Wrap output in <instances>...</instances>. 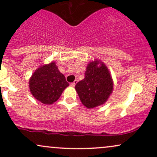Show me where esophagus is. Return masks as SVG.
Instances as JSON below:
<instances>
[{
    "instance_id": "1",
    "label": "esophagus",
    "mask_w": 157,
    "mask_h": 157,
    "mask_svg": "<svg viewBox=\"0 0 157 157\" xmlns=\"http://www.w3.org/2000/svg\"><path fill=\"white\" fill-rule=\"evenodd\" d=\"M77 82H78V80H75V81H74L73 82H71V86H72V87H74V86H75V85H76V84L77 83Z\"/></svg>"
}]
</instances>
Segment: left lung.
<instances>
[{
    "instance_id": "8db88e82",
    "label": "left lung",
    "mask_w": 157,
    "mask_h": 157,
    "mask_svg": "<svg viewBox=\"0 0 157 157\" xmlns=\"http://www.w3.org/2000/svg\"><path fill=\"white\" fill-rule=\"evenodd\" d=\"M75 89L82 103L88 109L105 103L113 91L112 77L105 65L98 60L90 62L85 78L77 82Z\"/></svg>"
}]
</instances>
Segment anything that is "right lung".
I'll return each mask as SVG.
<instances>
[{
    "instance_id": "add662e5",
    "label": "right lung",
    "mask_w": 157,
    "mask_h": 157,
    "mask_svg": "<svg viewBox=\"0 0 157 157\" xmlns=\"http://www.w3.org/2000/svg\"><path fill=\"white\" fill-rule=\"evenodd\" d=\"M68 86L65 76L60 72L55 62L37 68L29 80L32 94L36 100L46 105L57 101Z\"/></svg>"
}]
</instances>
